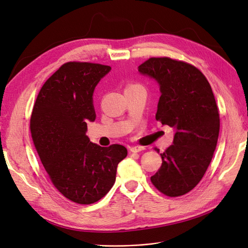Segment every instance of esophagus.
Instances as JSON below:
<instances>
[{"instance_id": "esophagus-1", "label": "esophagus", "mask_w": 248, "mask_h": 248, "mask_svg": "<svg viewBox=\"0 0 248 248\" xmlns=\"http://www.w3.org/2000/svg\"><path fill=\"white\" fill-rule=\"evenodd\" d=\"M130 150H131V152H133V153H138V152H141V151H144V150H145V147H142V146H134V147H132Z\"/></svg>"}]
</instances>
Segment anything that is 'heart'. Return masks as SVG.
Segmentation results:
<instances>
[{
	"label": "heart",
	"instance_id": "1",
	"mask_svg": "<svg viewBox=\"0 0 248 248\" xmlns=\"http://www.w3.org/2000/svg\"><path fill=\"white\" fill-rule=\"evenodd\" d=\"M126 88H143L141 85L137 83H131L126 86Z\"/></svg>",
	"mask_w": 248,
	"mask_h": 248
}]
</instances>
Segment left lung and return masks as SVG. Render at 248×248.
<instances>
[{"instance_id":"obj_1","label":"left lung","mask_w":248,"mask_h":248,"mask_svg":"<svg viewBox=\"0 0 248 248\" xmlns=\"http://www.w3.org/2000/svg\"><path fill=\"white\" fill-rule=\"evenodd\" d=\"M139 72L158 82L156 120L175 130L151 181L165 196H184L206 173L218 142L220 116L211 85L195 66L166 57L150 58Z\"/></svg>"}]
</instances>
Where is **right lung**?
<instances>
[{"mask_svg":"<svg viewBox=\"0 0 248 248\" xmlns=\"http://www.w3.org/2000/svg\"><path fill=\"white\" fill-rule=\"evenodd\" d=\"M111 70L100 63L69 62L46 80L32 110V141L52 185L68 200L90 204L114 185L125 147H100L86 136L94 122L93 92Z\"/></svg>","mask_w":248,"mask_h":248,"instance_id":"obj_1","label":"right lung"}]
</instances>
